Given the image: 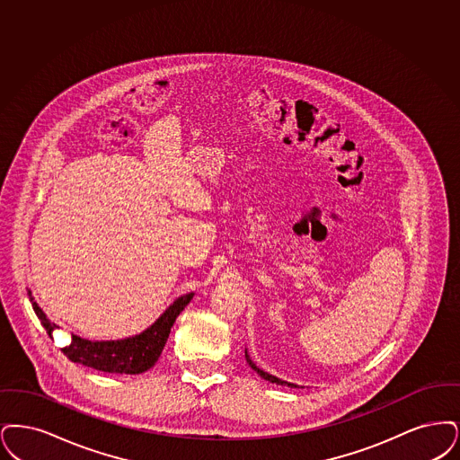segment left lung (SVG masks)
Returning <instances> with one entry per match:
<instances>
[{
	"label": "left lung",
	"instance_id": "left-lung-1",
	"mask_svg": "<svg viewBox=\"0 0 460 460\" xmlns=\"http://www.w3.org/2000/svg\"><path fill=\"white\" fill-rule=\"evenodd\" d=\"M245 359H247V362H249V366L260 375L261 378H264L266 381H271V383H277V385H283V386H294V388H297V385H294V383H288V381H283L280 380V378H277V376H273V375H270V373H266V371H262V369H260L252 360H251V358L247 356V350H245Z\"/></svg>",
	"mask_w": 460,
	"mask_h": 460
}]
</instances>
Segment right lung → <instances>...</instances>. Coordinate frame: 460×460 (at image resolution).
Here are the masks:
<instances>
[{"label":"right lung","mask_w":460,"mask_h":460,"mask_svg":"<svg viewBox=\"0 0 460 460\" xmlns=\"http://www.w3.org/2000/svg\"><path fill=\"white\" fill-rule=\"evenodd\" d=\"M192 297L194 294L190 292L175 299V302L161 314L160 318L139 335H134L128 339L101 340V341L80 339L77 335H72L70 343L63 347L61 352L72 362H79L82 366L98 369L102 373L140 375L156 364L173 323ZM29 299L32 302L34 313L38 314L40 324L51 337L53 330L58 326L46 318V314L31 296V292H29Z\"/></svg>","instance_id":"1"}]
</instances>
